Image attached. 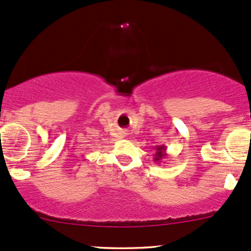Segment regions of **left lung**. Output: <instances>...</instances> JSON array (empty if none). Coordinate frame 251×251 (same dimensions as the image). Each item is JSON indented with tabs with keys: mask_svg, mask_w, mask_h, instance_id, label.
Masks as SVG:
<instances>
[{
	"mask_svg": "<svg viewBox=\"0 0 251 251\" xmlns=\"http://www.w3.org/2000/svg\"><path fill=\"white\" fill-rule=\"evenodd\" d=\"M153 149H155V153H153V162H156V163H161L162 159H163L164 157H167L166 145H156Z\"/></svg>",
	"mask_w": 251,
	"mask_h": 251,
	"instance_id": "1",
	"label": "left lung"
}]
</instances>
